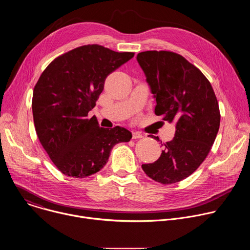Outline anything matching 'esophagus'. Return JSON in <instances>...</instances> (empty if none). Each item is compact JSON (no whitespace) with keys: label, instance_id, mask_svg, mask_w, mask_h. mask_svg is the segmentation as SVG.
Returning <instances> with one entry per match:
<instances>
[{"label":"esophagus","instance_id":"1","mask_svg":"<svg viewBox=\"0 0 250 250\" xmlns=\"http://www.w3.org/2000/svg\"><path fill=\"white\" fill-rule=\"evenodd\" d=\"M142 136H144V135H142L140 132H132V138L133 139H135V138H141Z\"/></svg>","mask_w":250,"mask_h":250}]
</instances>
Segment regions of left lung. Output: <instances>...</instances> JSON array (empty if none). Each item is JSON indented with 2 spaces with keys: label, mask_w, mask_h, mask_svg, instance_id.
<instances>
[{
  "label": "left lung",
  "mask_w": 250,
  "mask_h": 250,
  "mask_svg": "<svg viewBox=\"0 0 250 250\" xmlns=\"http://www.w3.org/2000/svg\"><path fill=\"white\" fill-rule=\"evenodd\" d=\"M136 60L153 94L155 114L176 128L160 157L141 167L161 184L179 182L198 169L218 134L221 115L215 92L201 71L179 54L145 51Z\"/></svg>",
  "instance_id": "obj_1"
}]
</instances>
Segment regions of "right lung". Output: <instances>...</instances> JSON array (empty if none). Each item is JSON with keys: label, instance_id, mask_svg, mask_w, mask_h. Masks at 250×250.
<instances>
[{"label": "right lung", "instance_id": "right-lung-1", "mask_svg": "<svg viewBox=\"0 0 250 250\" xmlns=\"http://www.w3.org/2000/svg\"><path fill=\"white\" fill-rule=\"evenodd\" d=\"M133 55L98 44L84 45L55 58L41 75L32 96L34 126L42 146L63 174L85 178L99 172L113 147L132 137L119 125L100 127L88 114L105 78Z\"/></svg>", "mask_w": 250, "mask_h": 250}]
</instances>
